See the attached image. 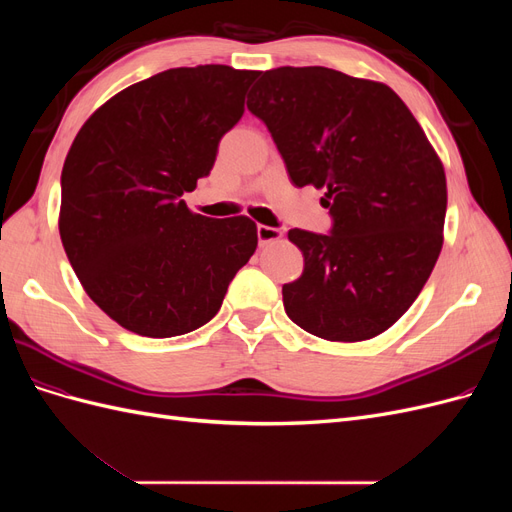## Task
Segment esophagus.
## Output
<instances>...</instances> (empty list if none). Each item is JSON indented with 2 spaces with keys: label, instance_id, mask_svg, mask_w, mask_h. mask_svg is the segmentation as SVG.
Here are the masks:
<instances>
[{
  "label": "esophagus",
  "instance_id": "34e87169",
  "mask_svg": "<svg viewBox=\"0 0 512 512\" xmlns=\"http://www.w3.org/2000/svg\"><path fill=\"white\" fill-rule=\"evenodd\" d=\"M282 235H284V232L280 228H271V226H262V224L258 226V243L262 247L273 243V241H280Z\"/></svg>",
  "mask_w": 512,
  "mask_h": 512
}]
</instances>
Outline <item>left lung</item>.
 <instances>
[{
	"label": "left lung",
	"instance_id": "1",
	"mask_svg": "<svg viewBox=\"0 0 512 512\" xmlns=\"http://www.w3.org/2000/svg\"><path fill=\"white\" fill-rule=\"evenodd\" d=\"M247 108L267 123L294 185L324 190L331 235L292 228L303 275L284 284L294 324L363 342L408 312L444 243L446 175L395 91L322 66L262 72Z\"/></svg>",
	"mask_w": 512,
	"mask_h": 512
}]
</instances>
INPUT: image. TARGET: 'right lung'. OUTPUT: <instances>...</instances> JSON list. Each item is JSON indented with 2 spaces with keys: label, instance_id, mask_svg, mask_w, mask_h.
<instances>
[{
  "label": "right lung",
  "instance_id": "add662e5",
  "mask_svg": "<svg viewBox=\"0 0 512 512\" xmlns=\"http://www.w3.org/2000/svg\"><path fill=\"white\" fill-rule=\"evenodd\" d=\"M256 76L220 64L166 70L106 100L76 134L59 235L89 299L123 329L175 337L203 327L256 252L247 215L213 220L181 200L209 175Z\"/></svg>",
  "mask_w": 512,
  "mask_h": 512
}]
</instances>
